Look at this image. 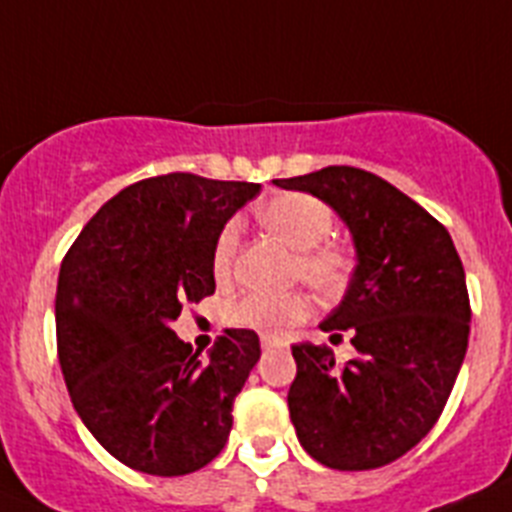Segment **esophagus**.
<instances>
[{"label": "esophagus", "mask_w": 512, "mask_h": 512, "mask_svg": "<svg viewBox=\"0 0 512 512\" xmlns=\"http://www.w3.org/2000/svg\"><path fill=\"white\" fill-rule=\"evenodd\" d=\"M261 346L274 348V346H279V341H277V338H271V336H261Z\"/></svg>", "instance_id": "obj_1"}]
</instances>
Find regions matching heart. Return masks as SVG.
Wrapping results in <instances>:
<instances>
[{"label":"heart","instance_id":"b5f03b06","mask_svg":"<svg viewBox=\"0 0 512 512\" xmlns=\"http://www.w3.org/2000/svg\"><path fill=\"white\" fill-rule=\"evenodd\" d=\"M256 217L269 233L282 238L297 251L295 274L310 287L328 297L341 295L356 271V256L348 246L328 241L333 233V212L323 200L302 192H284L261 202ZM238 251V225L228 223L217 235L212 248V271L217 279L230 274ZM310 312V302L302 295H248L233 310V318L243 325L266 330H284L300 323Z\"/></svg>","mask_w":512,"mask_h":512}]
</instances>
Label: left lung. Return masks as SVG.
<instances>
[{
  "label": "left lung",
  "mask_w": 512,
  "mask_h": 512,
  "mask_svg": "<svg viewBox=\"0 0 512 512\" xmlns=\"http://www.w3.org/2000/svg\"><path fill=\"white\" fill-rule=\"evenodd\" d=\"M274 184L323 200L356 251L354 279L320 323L333 336L346 330L356 356L338 364L328 346L295 343L289 418L325 467H384L428 436L459 377L472 320L459 253L436 217L364 169L328 166Z\"/></svg>",
  "instance_id": "obj_1"
}]
</instances>
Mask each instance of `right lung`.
<instances>
[{"label": "right lung", "mask_w": 512, "mask_h": 512, "mask_svg": "<svg viewBox=\"0 0 512 512\" xmlns=\"http://www.w3.org/2000/svg\"><path fill=\"white\" fill-rule=\"evenodd\" d=\"M259 189L194 174L143 179L104 202L63 259V379L89 433L135 472H197L228 441L259 336L230 328L200 359L171 323L184 302L215 292L217 235Z\"/></svg>", "instance_id": "add662e5"}]
</instances>
